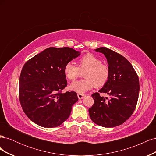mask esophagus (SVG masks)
<instances>
[{"label": "esophagus", "mask_w": 156, "mask_h": 156, "mask_svg": "<svg viewBox=\"0 0 156 156\" xmlns=\"http://www.w3.org/2000/svg\"><path fill=\"white\" fill-rule=\"evenodd\" d=\"M77 96L79 100H81V99H83L84 97H85L86 95L85 94H78Z\"/></svg>", "instance_id": "obj_1"}]
</instances>
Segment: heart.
I'll use <instances>...</instances> for the list:
<instances>
[{
  "mask_svg": "<svg viewBox=\"0 0 156 156\" xmlns=\"http://www.w3.org/2000/svg\"><path fill=\"white\" fill-rule=\"evenodd\" d=\"M84 72V79L75 81L69 86L70 90L78 93H84L96 88H101L109 78V68L101 59L92 53H87L78 60V67L72 62H68L64 68L65 77L73 81Z\"/></svg>",
  "mask_w": 156,
  "mask_h": 156,
  "instance_id": "b5f03b06",
  "label": "heart"
}]
</instances>
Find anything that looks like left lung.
<instances>
[{
  "instance_id": "left-lung-1",
  "label": "left lung",
  "mask_w": 156,
  "mask_h": 156,
  "mask_svg": "<svg viewBox=\"0 0 156 156\" xmlns=\"http://www.w3.org/2000/svg\"><path fill=\"white\" fill-rule=\"evenodd\" d=\"M107 59L109 78L103 88L92 94L94 104L88 109L94 123L105 127L121 125L132 115L137 103L139 80L133 67L123 56L105 47L98 48ZM106 93L108 99L100 96Z\"/></svg>"
}]
</instances>
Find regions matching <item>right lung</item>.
Masks as SVG:
<instances>
[{"label": "right lung", "mask_w": 156, "mask_h": 156, "mask_svg": "<svg viewBox=\"0 0 156 156\" xmlns=\"http://www.w3.org/2000/svg\"><path fill=\"white\" fill-rule=\"evenodd\" d=\"M79 55L70 48H49L23 66L19 98L25 115L35 124L55 127L68 119L78 98L73 91L62 92L68 84L64 68Z\"/></svg>", "instance_id": "1"}]
</instances>
